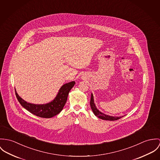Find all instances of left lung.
<instances>
[{
	"instance_id": "left-lung-1",
	"label": "left lung",
	"mask_w": 160,
	"mask_h": 160,
	"mask_svg": "<svg viewBox=\"0 0 160 160\" xmlns=\"http://www.w3.org/2000/svg\"><path fill=\"white\" fill-rule=\"evenodd\" d=\"M90 106H91V108L93 113H94V115L96 117H98V118H101V119L106 120H110V121H115V120H117L120 119L122 118L121 117H112V116L107 115L106 114L99 112V110L97 109L94 103V99H93L92 94H91V96Z\"/></svg>"
}]
</instances>
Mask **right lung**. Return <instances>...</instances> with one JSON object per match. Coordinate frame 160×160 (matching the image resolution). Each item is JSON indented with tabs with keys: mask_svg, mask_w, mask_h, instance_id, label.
<instances>
[{
	"mask_svg": "<svg viewBox=\"0 0 160 160\" xmlns=\"http://www.w3.org/2000/svg\"><path fill=\"white\" fill-rule=\"evenodd\" d=\"M75 82L64 84L59 91L53 101L46 104H33L28 103L18 96L15 91V94L20 104L31 113L41 118H51L58 114L64 106L69 91L75 85Z\"/></svg>",
	"mask_w": 160,
	"mask_h": 160,
	"instance_id": "right-lung-1",
	"label": "right lung"
}]
</instances>
